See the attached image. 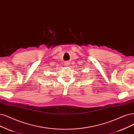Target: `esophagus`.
<instances>
[{
	"instance_id": "34e87169",
	"label": "esophagus",
	"mask_w": 134,
	"mask_h": 134,
	"mask_svg": "<svg viewBox=\"0 0 134 134\" xmlns=\"http://www.w3.org/2000/svg\"><path fill=\"white\" fill-rule=\"evenodd\" d=\"M69 64H70V62H65V65H66V66H67L68 65H69Z\"/></svg>"
}]
</instances>
